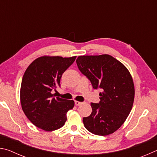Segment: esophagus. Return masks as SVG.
Masks as SVG:
<instances>
[{"label": "esophagus", "mask_w": 157, "mask_h": 157, "mask_svg": "<svg viewBox=\"0 0 157 157\" xmlns=\"http://www.w3.org/2000/svg\"><path fill=\"white\" fill-rule=\"evenodd\" d=\"M82 102H79V101H77V100L75 101V105L76 106H79V105H82Z\"/></svg>", "instance_id": "1"}]
</instances>
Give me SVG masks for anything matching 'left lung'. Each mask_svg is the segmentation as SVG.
<instances>
[{"label": "left lung", "mask_w": 157, "mask_h": 157, "mask_svg": "<svg viewBox=\"0 0 157 157\" xmlns=\"http://www.w3.org/2000/svg\"><path fill=\"white\" fill-rule=\"evenodd\" d=\"M76 63L93 88L102 89L100 103L91 102V114L83 118L84 127L99 136L113 134L126 121L134 103L135 89L131 74L109 55L79 56Z\"/></svg>", "instance_id": "left-lung-1"}]
</instances>
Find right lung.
<instances>
[{
    "mask_svg": "<svg viewBox=\"0 0 157 157\" xmlns=\"http://www.w3.org/2000/svg\"><path fill=\"white\" fill-rule=\"evenodd\" d=\"M75 58L48 55L38 57L23 76L21 107L31 123L44 131H54L63 126L66 113L74 107L73 100L55 98L52 91L60 86L62 74Z\"/></svg>",
    "mask_w": 157,
    "mask_h": 157,
    "instance_id": "right-lung-1",
    "label": "right lung"
}]
</instances>
